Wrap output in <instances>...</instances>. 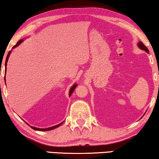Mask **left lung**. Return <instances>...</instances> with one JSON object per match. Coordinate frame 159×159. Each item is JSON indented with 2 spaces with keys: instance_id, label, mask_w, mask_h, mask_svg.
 Segmentation results:
<instances>
[{
  "instance_id": "left-lung-1",
  "label": "left lung",
  "mask_w": 159,
  "mask_h": 159,
  "mask_svg": "<svg viewBox=\"0 0 159 159\" xmlns=\"http://www.w3.org/2000/svg\"><path fill=\"white\" fill-rule=\"evenodd\" d=\"M138 46H139V48H140V49H141V50H143V51H146L147 52V53H148V48H146V47L144 46V45L143 44V43L142 42H139L138 43Z\"/></svg>"
}]
</instances>
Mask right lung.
Listing matches in <instances>:
<instances>
[{"instance_id":"obj_1","label":"right lung","mask_w":159,"mask_h":159,"mask_svg":"<svg viewBox=\"0 0 159 159\" xmlns=\"http://www.w3.org/2000/svg\"><path fill=\"white\" fill-rule=\"evenodd\" d=\"M23 40H24V39H20V41H18L17 43H16V44L15 45V46H14L13 47V48H16V47H17V46H18L19 45H20V44L21 43H22V42L23 41ZM11 53V51H9V53H8V55H7V57H6V64H5V66H6V69L7 62H8V58H9V56H10ZM5 80H6V77H5ZM77 86H78V84H75L73 85V86H71V88H70V90H69V97H70V96H71L72 93H73V91H74L75 89V88H76ZM63 122H64V121L60 123V124H57V125H53V126H51V127H49V128H46V129H40V128H36V127H34V126H30H30L33 129L35 130V131H51V130H53V129H56V128H58V127L60 126L61 125H62V124H63ZM26 124H27V123H26Z\"/></svg>"}]
</instances>
